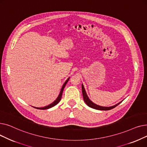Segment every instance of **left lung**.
Returning a JSON list of instances; mask_svg holds the SVG:
<instances>
[{
	"label": "left lung",
	"mask_w": 147,
	"mask_h": 147,
	"mask_svg": "<svg viewBox=\"0 0 147 147\" xmlns=\"http://www.w3.org/2000/svg\"><path fill=\"white\" fill-rule=\"evenodd\" d=\"M82 94H83V99L84 102L86 103V104L87 105H88L89 107L92 108V109H95V110H111L114 108H115L116 106H117L119 104H120L122 101L119 102L118 104H115L113 106H111V107H102V106H100L98 105H96V104L92 102L91 100L89 98V97L87 95V94L86 92L85 89H84L83 84H82Z\"/></svg>",
	"instance_id": "left-lung-1"
}]
</instances>
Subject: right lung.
<instances>
[{"label":"right lung","instance_id":"obj_1","mask_svg":"<svg viewBox=\"0 0 147 147\" xmlns=\"http://www.w3.org/2000/svg\"><path fill=\"white\" fill-rule=\"evenodd\" d=\"M69 79V78H68L67 80L65 82V83H64V84L63 85V87H62V88H61V91H60V92H59V94L58 96L57 97V98L56 99L55 101H53L52 103H51V104H49V105H47V106H46V107H40V108H39V107H34V108H35V109H39V110H47V109H51V108H52V107H54L55 105H56L57 104H58L59 103V102L60 101L61 99L62 95H63V90H64V88H65V85H66V84L67 83V82H68Z\"/></svg>","mask_w":147,"mask_h":147}]
</instances>
